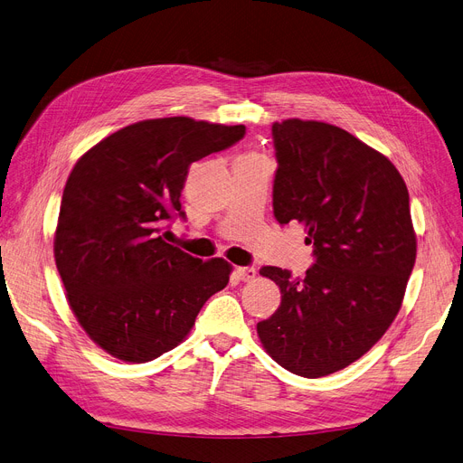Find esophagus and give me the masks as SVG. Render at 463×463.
<instances>
[{
  "mask_svg": "<svg viewBox=\"0 0 463 463\" xmlns=\"http://www.w3.org/2000/svg\"><path fill=\"white\" fill-rule=\"evenodd\" d=\"M235 275L239 280H252L256 277L254 268H235Z\"/></svg>",
  "mask_w": 463,
  "mask_h": 463,
  "instance_id": "34e87169",
  "label": "esophagus"
}]
</instances>
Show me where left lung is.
<instances>
[{"mask_svg":"<svg viewBox=\"0 0 463 463\" xmlns=\"http://www.w3.org/2000/svg\"><path fill=\"white\" fill-rule=\"evenodd\" d=\"M271 131L273 213L305 228L315 263L303 279L260 269L280 305L256 329L279 365L318 379L362 358L400 313L416 260L409 192L384 154L337 126L288 118Z\"/></svg>","mask_w":463,"mask_h":463,"instance_id":"1","label":"left lung"}]
</instances>
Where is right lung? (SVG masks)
<instances>
[{"mask_svg":"<svg viewBox=\"0 0 463 463\" xmlns=\"http://www.w3.org/2000/svg\"><path fill=\"white\" fill-rule=\"evenodd\" d=\"M243 136V124L152 118L115 131L77 160L61 195L54 260L75 318L107 354L131 364L162 356L226 288V260L186 254L167 243L164 228L184 218L190 164Z\"/></svg>","mask_w":463,"mask_h":463,"instance_id":"right-lung-1","label":"right lung"}]
</instances>
